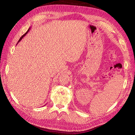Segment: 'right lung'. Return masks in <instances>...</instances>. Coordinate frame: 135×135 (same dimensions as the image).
Masks as SVG:
<instances>
[{
  "instance_id": "obj_1",
  "label": "right lung",
  "mask_w": 135,
  "mask_h": 135,
  "mask_svg": "<svg viewBox=\"0 0 135 135\" xmlns=\"http://www.w3.org/2000/svg\"><path fill=\"white\" fill-rule=\"evenodd\" d=\"M30 28H29V29H28V31H27V32H26V33H25V34H24V35H23V36H21V38H20V40H18V42H17V44H16V45H17V44H18V42H20V41H21V40H22V38H23V37H25V36H26V35H27V33H28V32H29V30H30Z\"/></svg>"
}]
</instances>
